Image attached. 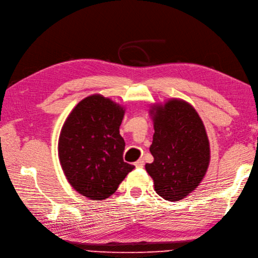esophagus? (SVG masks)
<instances>
[{
	"label": "esophagus",
	"instance_id": "34e87169",
	"mask_svg": "<svg viewBox=\"0 0 258 258\" xmlns=\"http://www.w3.org/2000/svg\"><path fill=\"white\" fill-rule=\"evenodd\" d=\"M135 165L137 168H142L145 165V161L142 159H140V160H138V161L135 162Z\"/></svg>",
	"mask_w": 258,
	"mask_h": 258
}]
</instances>
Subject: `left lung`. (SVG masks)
<instances>
[{
  "label": "left lung",
  "mask_w": 258,
  "mask_h": 258,
  "mask_svg": "<svg viewBox=\"0 0 258 258\" xmlns=\"http://www.w3.org/2000/svg\"><path fill=\"white\" fill-rule=\"evenodd\" d=\"M153 162L146 164L154 190L167 201H180L200 185L210 164V141L202 119L187 101L171 98L150 106Z\"/></svg>",
  "instance_id": "1"
}]
</instances>
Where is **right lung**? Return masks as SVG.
<instances>
[{
	"label": "right lung",
	"instance_id": "obj_1",
	"mask_svg": "<svg viewBox=\"0 0 258 258\" xmlns=\"http://www.w3.org/2000/svg\"><path fill=\"white\" fill-rule=\"evenodd\" d=\"M124 107L95 94L74 107L62 124L58 158L68 183L94 201L106 200L135 169L123 161L124 140L119 127Z\"/></svg>",
	"mask_w": 258,
	"mask_h": 258
}]
</instances>
